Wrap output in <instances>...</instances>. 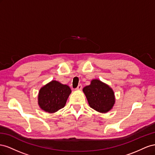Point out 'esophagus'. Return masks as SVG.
<instances>
[{
  "instance_id": "obj_1",
  "label": "esophagus",
  "mask_w": 155,
  "mask_h": 155,
  "mask_svg": "<svg viewBox=\"0 0 155 155\" xmlns=\"http://www.w3.org/2000/svg\"><path fill=\"white\" fill-rule=\"evenodd\" d=\"M82 88V84H78V86L77 87V88L75 90H81V89Z\"/></svg>"
}]
</instances>
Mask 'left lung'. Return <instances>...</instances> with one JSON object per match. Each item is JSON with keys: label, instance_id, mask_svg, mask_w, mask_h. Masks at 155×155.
Masks as SVG:
<instances>
[{"label": "left lung", "instance_id": "1", "mask_svg": "<svg viewBox=\"0 0 155 155\" xmlns=\"http://www.w3.org/2000/svg\"><path fill=\"white\" fill-rule=\"evenodd\" d=\"M90 107L96 111L106 113L112 109L115 103L113 90L101 81L93 80L91 84L83 88Z\"/></svg>", "mask_w": 155, "mask_h": 155}]
</instances>
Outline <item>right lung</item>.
Wrapping results in <instances>:
<instances>
[{
    "label": "right lung",
    "mask_w": 155,
    "mask_h": 155,
    "mask_svg": "<svg viewBox=\"0 0 155 155\" xmlns=\"http://www.w3.org/2000/svg\"><path fill=\"white\" fill-rule=\"evenodd\" d=\"M71 92L68 86L52 81L39 90L38 104L45 112L54 113L64 107Z\"/></svg>",
    "instance_id": "obj_1"
}]
</instances>
